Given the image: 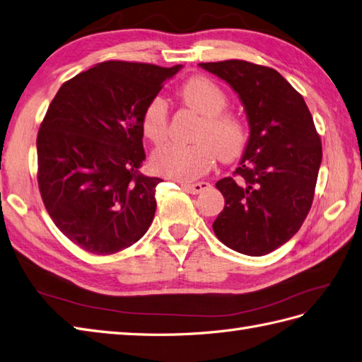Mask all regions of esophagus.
Wrapping results in <instances>:
<instances>
[{
	"label": "esophagus",
	"mask_w": 362,
	"mask_h": 362,
	"mask_svg": "<svg viewBox=\"0 0 362 362\" xmlns=\"http://www.w3.org/2000/svg\"><path fill=\"white\" fill-rule=\"evenodd\" d=\"M182 186V189L186 190V192H189V193H193V195H198V193H202V192H206V190H209L210 189V184L209 182H195V184H186V182H182L181 184Z\"/></svg>",
	"instance_id": "1"
}]
</instances>
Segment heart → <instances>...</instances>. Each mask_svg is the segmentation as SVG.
Segmentation results:
<instances>
[{
  "label": "heart",
  "instance_id": "heart-1",
  "mask_svg": "<svg viewBox=\"0 0 362 362\" xmlns=\"http://www.w3.org/2000/svg\"><path fill=\"white\" fill-rule=\"evenodd\" d=\"M180 98L184 105L202 117L193 146L164 144L151 156L152 170L165 178L192 181L204 175L215 163L233 161L247 147L249 132L232 113H224L228 98L216 83L206 76H193L182 86ZM169 113L165 101L153 98L141 117V130L147 139L158 144L165 139Z\"/></svg>",
  "mask_w": 362,
  "mask_h": 362
}]
</instances>
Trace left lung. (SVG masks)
Listing matches in <instances>:
<instances>
[{
	"instance_id": "1",
	"label": "left lung",
	"mask_w": 362,
	"mask_h": 362,
	"mask_svg": "<svg viewBox=\"0 0 362 362\" xmlns=\"http://www.w3.org/2000/svg\"><path fill=\"white\" fill-rule=\"evenodd\" d=\"M198 66L232 87L250 129L236 178L216 182L226 204L214 232L235 252L267 255L299 230L312 207L320 135L303 96L275 69L241 59Z\"/></svg>"
}]
</instances>
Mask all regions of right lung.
Wrapping results in <instances>:
<instances>
[{
    "label": "right lung",
    "mask_w": 362,
    "mask_h": 362,
    "mask_svg": "<svg viewBox=\"0 0 362 362\" xmlns=\"http://www.w3.org/2000/svg\"><path fill=\"white\" fill-rule=\"evenodd\" d=\"M181 69L105 61L52 100L37 138L38 186L55 226L81 249L117 253L151 227L163 180L138 172L141 117Z\"/></svg>",
    "instance_id": "right-lung-1"
}]
</instances>
